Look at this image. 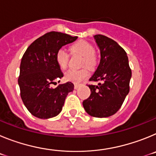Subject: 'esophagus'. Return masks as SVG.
<instances>
[{
    "mask_svg": "<svg viewBox=\"0 0 156 156\" xmlns=\"http://www.w3.org/2000/svg\"><path fill=\"white\" fill-rule=\"evenodd\" d=\"M80 86V83H76V84H74V88H75V89H77V88L79 87Z\"/></svg>",
    "mask_w": 156,
    "mask_h": 156,
    "instance_id": "1",
    "label": "esophagus"
}]
</instances>
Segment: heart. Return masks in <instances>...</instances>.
<instances>
[{
    "label": "heart",
    "instance_id": "obj_1",
    "mask_svg": "<svg viewBox=\"0 0 156 156\" xmlns=\"http://www.w3.org/2000/svg\"><path fill=\"white\" fill-rule=\"evenodd\" d=\"M71 51L73 53L78 54L83 57V66H87L88 68L93 69L97 65V56L94 54V48L93 45L86 41H79L71 46ZM56 62L59 68L62 69H66L68 66L69 55L68 53L61 48L56 52ZM89 75V71L87 69L84 68L80 70L70 69L66 72L65 74L66 80L72 83H80Z\"/></svg>",
    "mask_w": 156,
    "mask_h": 156
}]
</instances>
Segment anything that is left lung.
<instances>
[{
	"mask_svg": "<svg viewBox=\"0 0 156 156\" xmlns=\"http://www.w3.org/2000/svg\"><path fill=\"white\" fill-rule=\"evenodd\" d=\"M94 37L101 60L89 80L101 83L88 85L91 94L83 106L91 116L105 118L114 115L122 106L129 93L131 69L126 51L115 41L101 34Z\"/></svg>",
	"mask_w": 156,
	"mask_h": 156,
	"instance_id": "8db88e82",
	"label": "left lung"
}]
</instances>
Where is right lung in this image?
<instances>
[{
  "label": "right lung",
  "instance_id": "obj_1",
  "mask_svg": "<svg viewBox=\"0 0 156 156\" xmlns=\"http://www.w3.org/2000/svg\"><path fill=\"white\" fill-rule=\"evenodd\" d=\"M76 39L60 32H50L32 43L23 55L18 83L22 100L34 116L49 119L58 115L68 94L73 90L71 82L56 88L51 85L63 77L56 62V52Z\"/></svg>",
  "mask_w": 156,
  "mask_h": 156
}]
</instances>
